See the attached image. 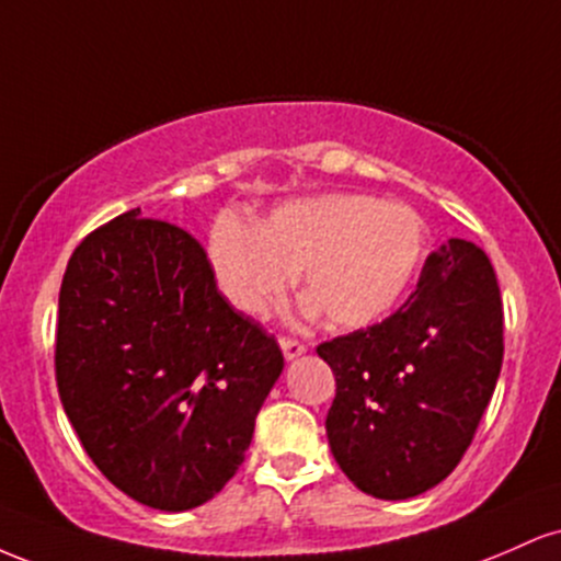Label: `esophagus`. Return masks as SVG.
Wrapping results in <instances>:
<instances>
[{
    "label": "esophagus",
    "instance_id": "obj_1",
    "mask_svg": "<svg viewBox=\"0 0 561 561\" xmlns=\"http://www.w3.org/2000/svg\"><path fill=\"white\" fill-rule=\"evenodd\" d=\"M279 347H282V353H285L287 362H295V358H300L302 353H306V345L298 343V340H293V337H279Z\"/></svg>",
    "mask_w": 561,
    "mask_h": 561
}]
</instances>
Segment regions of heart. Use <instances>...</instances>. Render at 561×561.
I'll use <instances>...</instances> for the list:
<instances>
[{
  "label": "heart",
  "instance_id": "1",
  "mask_svg": "<svg viewBox=\"0 0 561 561\" xmlns=\"http://www.w3.org/2000/svg\"><path fill=\"white\" fill-rule=\"evenodd\" d=\"M424 255L427 227L411 205L351 192L289 199L259 227L224 218L208 240L216 285L244 317H263L302 272L311 308L340 330L401 306Z\"/></svg>",
  "mask_w": 561,
  "mask_h": 561
}]
</instances>
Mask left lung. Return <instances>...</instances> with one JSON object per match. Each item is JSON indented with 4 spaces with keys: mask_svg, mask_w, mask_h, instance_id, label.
Listing matches in <instances>:
<instances>
[{
    "mask_svg": "<svg viewBox=\"0 0 561 561\" xmlns=\"http://www.w3.org/2000/svg\"><path fill=\"white\" fill-rule=\"evenodd\" d=\"M317 353L337 382L327 437L347 480L385 501L430 491L465 456L501 371L504 311L491 261L454 237L392 317Z\"/></svg>",
    "mask_w": 561,
    "mask_h": 561,
    "instance_id": "left-lung-1",
    "label": "left lung"
}]
</instances>
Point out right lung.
<instances>
[{"instance_id":"obj_1","label":"right lung","mask_w":561,"mask_h":561,"mask_svg":"<svg viewBox=\"0 0 561 561\" xmlns=\"http://www.w3.org/2000/svg\"><path fill=\"white\" fill-rule=\"evenodd\" d=\"M282 369L276 340L218 293L184 229L134 208L70 255L57 390L89 459L128 499L160 512L214 499Z\"/></svg>"}]
</instances>
